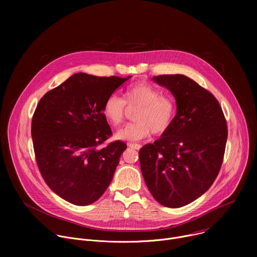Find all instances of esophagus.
I'll return each instance as SVG.
<instances>
[{"mask_svg":"<svg viewBox=\"0 0 257 257\" xmlns=\"http://www.w3.org/2000/svg\"><path fill=\"white\" fill-rule=\"evenodd\" d=\"M128 146L133 150H140V148H141V145L137 144V143H128Z\"/></svg>","mask_w":257,"mask_h":257,"instance_id":"34e87169","label":"esophagus"}]
</instances>
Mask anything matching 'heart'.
Returning a JSON list of instances; mask_svg holds the SVG:
<instances>
[{
	"mask_svg": "<svg viewBox=\"0 0 257 257\" xmlns=\"http://www.w3.org/2000/svg\"><path fill=\"white\" fill-rule=\"evenodd\" d=\"M125 103L137 106L131 123L119 130L116 138L125 141H138L148 138L152 132L161 135L169 130L177 112V103L173 96L163 94L162 90L148 82L131 84L121 98L109 95L103 103L102 115L114 127L121 125L125 118Z\"/></svg>",
	"mask_w": 257,
	"mask_h": 257,
	"instance_id": "heart-1",
	"label": "heart"
}]
</instances>
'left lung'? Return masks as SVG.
<instances>
[{"label":"left lung","instance_id":"8db88e82","mask_svg":"<svg viewBox=\"0 0 257 257\" xmlns=\"http://www.w3.org/2000/svg\"><path fill=\"white\" fill-rule=\"evenodd\" d=\"M177 103L169 130L139 151L141 173L155 199L164 206L187 205L205 193L222 167L227 122L216 98L181 74L153 77Z\"/></svg>","mask_w":257,"mask_h":257}]
</instances>
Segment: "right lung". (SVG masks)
<instances>
[{"label":"right lung","instance_id":"add662e5","mask_svg":"<svg viewBox=\"0 0 257 257\" xmlns=\"http://www.w3.org/2000/svg\"><path fill=\"white\" fill-rule=\"evenodd\" d=\"M131 76L76 73L40 100L31 123L36 163L48 186L75 205L96 201L111 183L126 143L114 141L104 100Z\"/></svg>","mask_w":257,"mask_h":257}]
</instances>
